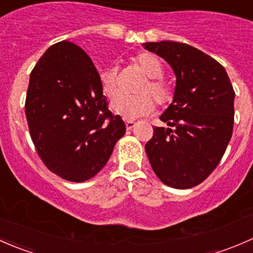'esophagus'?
<instances>
[{
	"label": "esophagus",
	"mask_w": 253,
	"mask_h": 253,
	"mask_svg": "<svg viewBox=\"0 0 253 253\" xmlns=\"http://www.w3.org/2000/svg\"><path fill=\"white\" fill-rule=\"evenodd\" d=\"M134 125H136V122H134L133 120H126V128L127 129H132L134 127Z\"/></svg>",
	"instance_id": "34e87169"
}]
</instances>
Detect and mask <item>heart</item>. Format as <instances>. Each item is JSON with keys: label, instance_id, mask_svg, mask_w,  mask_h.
I'll use <instances>...</instances> for the list:
<instances>
[{"label": "heart", "instance_id": "1", "mask_svg": "<svg viewBox=\"0 0 253 253\" xmlns=\"http://www.w3.org/2000/svg\"><path fill=\"white\" fill-rule=\"evenodd\" d=\"M134 62L138 65L145 76L150 78L139 89L143 91L136 95L128 94H117L111 101L112 111L116 112L125 119H136L143 116L154 109V101L152 96L144 91H150L153 98L159 105H165L172 99V86L168 82L163 81L162 76L164 73L162 61L159 57L150 52H141L134 57ZM99 83L103 93L109 98H112L117 93L119 88V71L116 66H110L99 72Z\"/></svg>", "mask_w": 253, "mask_h": 253}]
</instances>
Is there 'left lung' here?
I'll use <instances>...</instances> for the list:
<instances>
[{
  "label": "left lung",
  "instance_id": "obj_1",
  "mask_svg": "<svg viewBox=\"0 0 253 253\" xmlns=\"http://www.w3.org/2000/svg\"><path fill=\"white\" fill-rule=\"evenodd\" d=\"M174 71L171 104L145 153L155 175L174 188L205 181L219 164L233 134L235 91L225 68L198 48L176 42H145Z\"/></svg>",
  "mask_w": 253,
  "mask_h": 253
}]
</instances>
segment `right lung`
I'll return each mask as SVG.
<instances>
[{
    "label": "right lung",
    "mask_w": 253,
    "mask_h": 253,
    "mask_svg": "<svg viewBox=\"0 0 253 253\" xmlns=\"http://www.w3.org/2000/svg\"><path fill=\"white\" fill-rule=\"evenodd\" d=\"M25 116L47 169L72 182L98 174L126 132L108 109L90 57L68 42L48 47L30 73Z\"/></svg>",
    "instance_id": "right-lung-1"
}]
</instances>
